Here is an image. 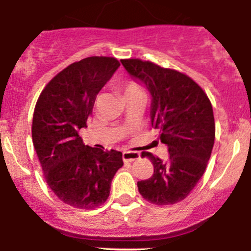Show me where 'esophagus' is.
Masks as SVG:
<instances>
[{
    "instance_id": "1",
    "label": "esophagus",
    "mask_w": 251,
    "mask_h": 251,
    "mask_svg": "<svg viewBox=\"0 0 251 251\" xmlns=\"http://www.w3.org/2000/svg\"><path fill=\"white\" fill-rule=\"evenodd\" d=\"M140 158V153L138 152H124L123 153V159L124 162H134Z\"/></svg>"
}]
</instances>
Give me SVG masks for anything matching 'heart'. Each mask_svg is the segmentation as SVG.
<instances>
[{
  "instance_id": "1",
  "label": "heart",
  "mask_w": 251,
  "mask_h": 251,
  "mask_svg": "<svg viewBox=\"0 0 251 251\" xmlns=\"http://www.w3.org/2000/svg\"><path fill=\"white\" fill-rule=\"evenodd\" d=\"M135 91H139V89H138V87L134 85V83H127V85L125 86V94L131 93V92H135Z\"/></svg>"
}]
</instances>
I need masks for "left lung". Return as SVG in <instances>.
<instances>
[{
  "instance_id": "8db88e82",
  "label": "left lung",
  "mask_w": 251,
  "mask_h": 251,
  "mask_svg": "<svg viewBox=\"0 0 251 251\" xmlns=\"http://www.w3.org/2000/svg\"><path fill=\"white\" fill-rule=\"evenodd\" d=\"M128 75L151 94L152 127L169 149L163 162L150 152L154 172L138 181L140 195L150 203L169 205L188 196L205 171L215 143V119L211 102L191 77L139 59L122 60Z\"/></svg>"
}]
</instances>
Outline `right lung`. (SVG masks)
I'll list each match as a JSON object with an SVG mask.
<instances>
[{
	"label": "right lung",
	"instance_id": "add662e5",
	"mask_svg": "<svg viewBox=\"0 0 251 251\" xmlns=\"http://www.w3.org/2000/svg\"><path fill=\"white\" fill-rule=\"evenodd\" d=\"M119 66L106 56L72 63L48 82L34 109L31 135L46 181L74 208L91 210L105 203L124 164L122 152L85 145L77 133L87 127L98 93Z\"/></svg>",
	"mask_w": 251,
	"mask_h": 251
}]
</instances>
